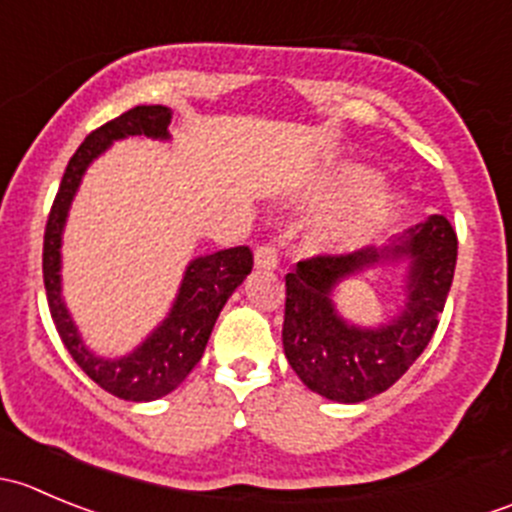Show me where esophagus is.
<instances>
[{"label": "esophagus", "mask_w": 512, "mask_h": 512, "mask_svg": "<svg viewBox=\"0 0 512 512\" xmlns=\"http://www.w3.org/2000/svg\"><path fill=\"white\" fill-rule=\"evenodd\" d=\"M255 265L260 267V270H275V267L280 265V252H277V247L270 245V242H265V245L257 247Z\"/></svg>", "instance_id": "1"}]
</instances>
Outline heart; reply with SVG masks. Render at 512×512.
<instances>
[{
    "label": "heart",
    "mask_w": 512,
    "mask_h": 512,
    "mask_svg": "<svg viewBox=\"0 0 512 512\" xmlns=\"http://www.w3.org/2000/svg\"><path fill=\"white\" fill-rule=\"evenodd\" d=\"M334 195H352L317 227V240L334 250L359 247L394 215L399 205L394 190L376 183V175L361 165L342 170L334 183Z\"/></svg>",
    "instance_id": "1"
}]
</instances>
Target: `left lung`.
<instances>
[{
    "instance_id": "left-lung-1",
    "label": "left lung",
    "mask_w": 512,
    "mask_h": 512,
    "mask_svg": "<svg viewBox=\"0 0 512 512\" xmlns=\"http://www.w3.org/2000/svg\"><path fill=\"white\" fill-rule=\"evenodd\" d=\"M458 237L443 215L411 227L384 250L332 255L319 252L287 272L285 356L317 394L356 404L394 386L421 356L438 327L456 270ZM410 257V299L405 312L381 330H356L333 312L331 289L342 276L381 259Z\"/></svg>"
}]
</instances>
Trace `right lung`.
Instances as JSON below:
<instances>
[{
    "mask_svg": "<svg viewBox=\"0 0 512 512\" xmlns=\"http://www.w3.org/2000/svg\"><path fill=\"white\" fill-rule=\"evenodd\" d=\"M170 118H173V111L165 106H136L91 131L66 165L44 230L41 267H44L46 299H49V312L56 324V332H59L61 342L74 356L76 364L89 374V379H94L108 394L126 401L160 399V396L170 394L183 384L185 376L193 371V366L203 356L215 319H218L220 309L225 307L227 297L242 285V280L250 275L252 262H255L247 245L213 252V255L190 262L178 299L170 309V317L131 356L106 361L98 359L81 344L79 332H76L74 322H71L69 312L61 302L59 277L61 230H64L71 198L79 188L86 165L98 153L106 151L108 143L126 136L168 138Z\"/></svg>",
    "mask_w": 512,
    "mask_h": 512,
    "instance_id": "add662e5",
    "label": "right lung"
}]
</instances>
